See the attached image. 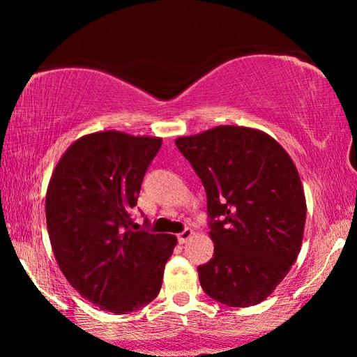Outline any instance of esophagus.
Here are the masks:
<instances>
[{
  "label": "esophagus",
  "mask_w": 357,
  "mask_h": 357,
  "mask_svg": "<svg viewBox=\"0 0 357 357\" xmlns=\"http://www.w3.org/2000/svg\"><path fill=\"white\" fill-rule=\"evenodd\" d=\"M192 234H193L192 229H190V228H185L184 231H181V233L178 234V241H179L181 244H185L187 241H189V239L192 238Z\"/></svg>",
  "instance_id": "1"
}]
</instances>
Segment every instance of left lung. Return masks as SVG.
I'll use <instances>...</instances> for the list:
<instances>
[{"label":"left lung","instance_id":"obj_1","mask_svg":"<svg viewBox=\"0 0 357 357\" xmlns=\"http://www.w3.org/2000/svg\"><path fill=\"white\" fill-rule=\"evenodd\" d=\"M208 197L214 255L198 266L203 291L228 307L264 301L299 255L305 195L291 157L261 130L219 126L179 137Z\"/></svg>","mask_w":357,"mask_h":357}]
</instances>
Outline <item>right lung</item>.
Here are the masks:
<instances>
[{
    "label": "right lung",
    "instance_id": "add662e5",
    "mask_svg": "<svg viewBox=\"0 0 357 357\" xmlns=\"http://www.w3.org/2000/svg\"><path fill=\"white\" fill-rule=\"evenodd\" d=\"M157 137L107 130L84 135L59 159L48 183L45 217L59 269L102 310L129 313L160 291L176 238L132 228L130 211Z\"/></svg>",
    "mask_w": 357,
    "mask_h": 357
}]
</instances>
